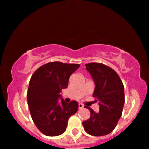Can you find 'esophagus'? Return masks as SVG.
Masks as SVG:
<instances>
[{"instance_id": "1", "label": "esophagus", "mask_w": 149, "mask_h": 149, "mask_svg": "<svg viewBox=\"0 0 149 149\" xmlns=\"http://www.w3.org/2000/svg\"><path fill=\"white\" fill-rule=\"evenodd\" d=\"M84 107V105L82 104H81V103H79L78 104V109H82Z\"/></svg>"}]
</instances>
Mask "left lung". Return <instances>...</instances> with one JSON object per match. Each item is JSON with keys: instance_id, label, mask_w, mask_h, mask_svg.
<instances>
[{"instance_id": "8db88e82", "label": "left lung", "mask_w": 149, "mask_h": 149, "mask_svg": "<svg viewBox=\"0 0 149 149\" xmlns=\"http://www.w3.org/2000/svg\"><path fill=\"white\" fill-rule=\"evenodd\" d=\"M85 66L95 82L93 97L98 102L100 109L96 113L88 107L91 116L82 125L89 135H106L113 131L122 116L125 104L123 83L118 73L104 64L91 63Z\"/></svg>"}]
</instances>
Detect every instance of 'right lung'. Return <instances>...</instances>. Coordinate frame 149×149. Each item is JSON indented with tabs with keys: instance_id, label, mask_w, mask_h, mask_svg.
I'll return each mask as SVG.
<instances>
[{
	"instance_id": "right-lung-1",
	"label": "right lung",
	"mask_w": 149,
	"mask_h": 149,
	"mask_svg": "<svg viewBox=\"0 0 149 149\" xmlns=\"http://www.w3.org/2000/svg\"><path fill=\"white\" fill-rule=\"evenodd\" d=\"M79 64L51 62L39 67L30 79L27 97L30 114L41 133L57 136L65 131L69 118L77 112L76 101L61 104L60 93L68 86L69 77L79 68Z\"/></svg>"
}]
</instances>
